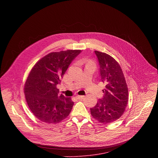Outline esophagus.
I'll return each instance as SVG.
<instances>
[{"label": "esophagus", "mask_w": 158, "mask_h": 158, "mask_svg": "<svg viewBox=\"0 0 158 158\" xmlns=\"http://www.w3.org/2000/svg\"><path fill=\"white\" fill-rule=\"evenodd\" d=\"M84 98V96H79V95L76 96V98H77L78 99H82Z\"/></svg>", "instance_id": "34e87169"}]
</instances>
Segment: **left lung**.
<instances>
[{
    "label": "left lung",
    "mask_w": 158,
    "mask_h": 158,
    "mask_svg": "<svg viewBox=\"0 0 158 158\" xmlns=\"http://www.w3.org/2000/svg\"><path fill=\"white\" fill-rule=\"evenodd\" d=\"M100 66L101 81L106 86L104 96L91 109L92 116L103 124L118 119L124 113L128 102V89L118 62L104 52L94 51Z\"/></svg>",
    "instance_id": "8db88e82"
}]
</instances>
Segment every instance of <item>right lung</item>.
<instances>
[{
  "mask_svg": "<svg viewBox=\"0 0 158 158\" xmlns=\"http://www.w3.org/2000/svg\"><path fill=\"white\" fill-rule=\"evenodd\" d=\"M81 50L51 52L40 59L32 67L24 86L28 106L42 122L57 124L69 116L74 102L59 94L57 85L69 65Z\"/></svg>",
  "mask_w": 158,
  "mask_h": 158,
  "instance_id": "right-lung-1",
  "label": "right lung"
}]
</instances>
